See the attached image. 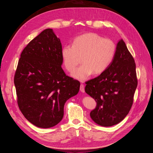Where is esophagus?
<instances>
[{"instance_id":"obj_1","label":"esophagus","mask_w":153,"mask_h":153,"mask_svg":"<svg viewBox=\"0 0 153 153\" xmlns=\"http://www.w3.org/2000/svg\"><path fill=\"white\" fill-rule=\"evenodd\" d=\"M80 91L82 92H85V89H84V85L82 84L80 85Z\"/></svg>"}]
</instances>
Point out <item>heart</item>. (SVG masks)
I'll return each mask as SVG.
<instances>
[{
	"label": "heart",
	"mask_w": 153,
	"mask_h": 153,
	"mask_svg": "<svg viewBox=\"0 0 153 153\" xmlns=\"http://www.w3.org/2000/svg\"><path fill=\"white\" fill-rule=\"evenodd\" d=\"M116 45L112 40L89 32L78 36L73 40L72 46L64 45L61 50L63 64L71 73L79 63L82 64L72 73L81 81L87 80L92 73L100 75L106 70L114 58Z\"/></svg>",
	"instance_id": "b5f03b06"
}]
</instances>
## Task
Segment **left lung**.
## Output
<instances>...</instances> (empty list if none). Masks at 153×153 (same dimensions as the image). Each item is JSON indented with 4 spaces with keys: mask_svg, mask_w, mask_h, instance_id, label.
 <instances>
[{
    "mask_svg": "<svg viewBox=\"0 0 153 153\" xmlns=\"http://www.w3.org/2000/svg\"><path fill=\"white\" fill-rule=\"evenodd\" d=\"M85 84V92L97 103L90 113L92 121L105 127L122 121L131 108L137 87L135 62L123 39L106 70Z\"/></svg>",
    "mask_w": 153,
    "mask_h": 153,
    "instance_id": "8db88e82",
    "label": "left lung"
}]
</instances>
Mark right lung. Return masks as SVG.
I'll use <instances>...</instances> for the list:
<instances>
[{
    "label": "right lung",
    "mask_w": 153,
    "mask_h": 153,
    "mask_svg": "<svg viewBox=\"0 0 153 153\" xmlns=\"http://www.w3.org/2000/svg\"><path fill=\"white\" fill-rule=\"evenodd\" d=\"M62 45L52 29L36 36L22 51L14 83L24 117L36 126L48 128L64 116L66 101L78 94L80 83L61 67Z\"/></svg>",
    "instance_id": "1"
}]
</instances>
